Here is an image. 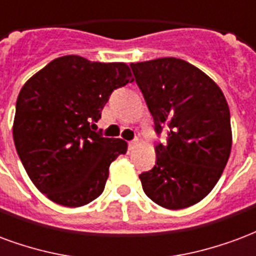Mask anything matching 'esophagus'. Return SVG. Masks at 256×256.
Wrapping results in <instances>:
<instances>
[{
    "label": "esophagus",
    "instance_id": "esophagus-1",
    "mask_svg": "<svg viewBox=\"0 0 256 256\" xmlns=\"http://www.w3.org/2000/svg\"><path fill=\"white\" fill-rule=\"evenodd\" d=\"M136 143H138V139H134V140L128 142V146H130V148H132V147L135 146Z\"/></svg>",
    "mask_w": 256,
    "mask_h": 256
}]
</instances>
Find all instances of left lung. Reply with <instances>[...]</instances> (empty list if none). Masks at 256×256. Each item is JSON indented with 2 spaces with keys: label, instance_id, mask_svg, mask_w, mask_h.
<instances>
[{
  "label": "left lung",
  "instance_id": "obj_1",
  "mask_svg": "<svg viewBox=\"0 0 256 256\" xmlns=\"http://www.w3.org/2000/svg\"><path fill=\"white\" fill-rule=\"evenodd\" d=\"M156 132V162L139 174L147 196L178 210L200 202L222 174L232 147L230 113L222 91L200 69L174 57L130 64Z\"/></svg>",
  "mask_w": 256,
  "mask_h": 256
}]
</instances>
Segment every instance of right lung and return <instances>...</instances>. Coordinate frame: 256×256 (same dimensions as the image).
I'll use <instances>...</instances> for the list:
<instances>
[{"label": "right lung", "mask_w": 256, "mask_h": 256, "mask_svg": "<svg viewBox=\"0 0 256 256\" xmlns=\"http://www.w3.org/2000/svg\"><path fill=\"white\" fill-rule=\"evenodd\" d=\"M132 80L124 62L64 56L20 90L13 140L31 182L50 200L79 207L104 192L110 164L126 154V142L91 128L110 94Z\"/></svg>", "instance_id": "1"}]
</instances>
